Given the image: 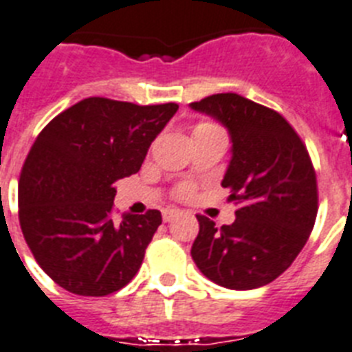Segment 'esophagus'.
<instances>
[{"label":"esophagus","instance_id":"obj_1","mask_svg":"<svg viewBox=\"0 0 352 352\" xmlns=\"http://www.w3.org/2000/svg\"><path fill=\"white\" fill-rule=\"evenodd\" d=\"M179 215V210H175V208H166V210L162 211V219H164V222H170L173 217Z\"/></svg>","mask_w":352,"mask_h":352}]
</instances>
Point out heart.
Instances as JSON below:
<instances>
[{
    "instance_id": "1",
    "label": "heart",
    "mask_w": 352,
    "mask_h": 352,
    "mask_svg": "<svg viewBox=\"0 0 352 352\" xmlns=\"http://www.w3.org/2000/svg\"><path fill=\"white\" fill-rule=\"evenodd\" d=\"M206 126H215V124H211V122H199V124H197V128H206ZM190 191H191L190 186H184V188L179 190V195H190Z\"/></svg>"
}]
</instances>
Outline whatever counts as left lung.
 <instances>
[{"mask_svg": "<svg viewBox=\"0 0 352 352\" xmlns=\"http://www.w3.org/2000/svg\"><path fill=\"white\" fill-rule=\"evenodd\" d=\"M190 107L230 131L233 146L222 188L236 206L230 226L217 228L197 215L193 262L228 289L262 287L293 264L315 226L318 188L307 148L278 111L239 94H215Z\"/></svg>", "mask_w": 352, "mask_h": 352, "instance_id": "left-lung-1", "label": "left lung"}]
</instances>
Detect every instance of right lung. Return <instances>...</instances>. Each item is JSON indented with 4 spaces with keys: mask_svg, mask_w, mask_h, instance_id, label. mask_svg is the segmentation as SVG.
<instances>
[{
    "mask_svg": "<svg viewBox=\"0 0 352 352\" xmlns=\"http://www.w3.org/2000/svg\"><path fill=\"white\" fill-rule=\"evenodd\" d=\"M179 104L88 97L54 117L19 175V226L34 258L57 285L107 296L130 282L161 226L159 210L113 221L116 182L141 164Z\"/></svg>",
    "mask_w": 352,
    "mask_h": 352,
    "instance_id": "right-lung-1",
    "label": "right lung"
}]
</instances>
